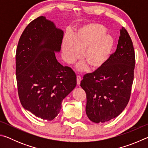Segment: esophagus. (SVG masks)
I'll return each mask as SVG.
<instances>
[{
    "mask_svg": "<svg viewBox=\"0 0 148 148\" xmlns=\"http://www.w3.org/2000/svg\"><path fill=\"white\" fill-rule=\"evenodd\" d=\"M81 80H82L81 77H80L79 76H77V86H79V85H80V82H81Z\"/></svg>",
    "mask_w": 148,
    "mask_h": 148,
    "instance_id": "34e87169",
    "label": "esophagus"
}]
</instances>
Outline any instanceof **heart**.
Returning a JSON list of instances; mask_svg holds the SVG:
<instances>
[{
  "label": "heart",
  "mask_w": 148,
  "mask_h": 148,
  "mask_svg": "<svg viewBox=\"0 0 148 148\" xmlns=\"http://www.w3.org/2000/svg\"><path fill=\"white\" fill-rule=\"evenodd\" d=\"M115 46L114 36L106 32L101 24L87 23L77 29L72 36L65 35L62 52L65 61L73 63L82 54V61L89 70L98 71L106 64L112 56Z\"/></svg>",
  "instance_id": "heart-1"
}]
</instances>
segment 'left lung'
<instances>
[{
  "instance_id": "8db88e82",
  "label": "left lung",
  "mask_w": 148,
  "mask_h": 148,
  "mask_svg": "<svg viewBox=\"0 0 148 148\" xmlns=\"http://www.w3.org/2000/svg\"><path fill=\"white\" fill-rule=\"evenodd\" d=\"M134 66L132 42L122 27L117 49L108 62L98 71L85 75L80 84L86 92V112L91 121L107 122L123 111L131 96Z\"/></svg>"
}]
</instances>
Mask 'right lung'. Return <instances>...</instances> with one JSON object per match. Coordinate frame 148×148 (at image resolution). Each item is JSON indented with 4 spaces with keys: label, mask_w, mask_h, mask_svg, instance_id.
<instances>
[{
    "label": "right lung",
    "mask_w": 148,
    "mask_h": 148,
    "mask_svg": "<svg viewBox=\"0 0 148 148\" xmlns=\"http://www.w3.org/2000/svg\"><path fill=\"white\" fill-rule=\"evenodd\" d=\"M64 32L40 16L25 29L17 45L16 74L20 102L42 119L57 116L63 100L76 86V75L57 61Z\"/></svg>",
    "instance_id": "right-lung-1"
}]
</instances>
